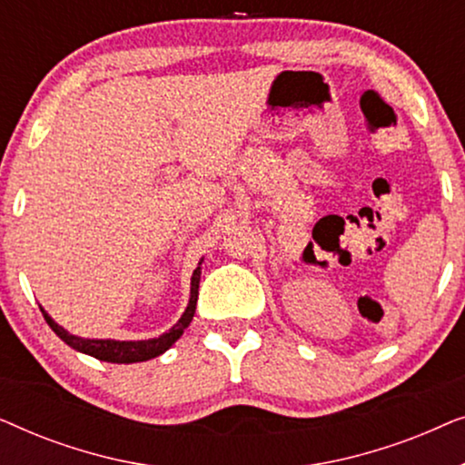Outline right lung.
I'll return each instance as SVG.
<instances>
[{
    "label": "right lung",
    "mask_w": 465,
    "mask_h": 465,
    "mask_svg": "<svg viewBox=\"0 0 465 465\" xmlns=\"http://www.w3.org/2000/svg\"><path fill=\"white\" fill-rule=\"evenodd\" d=\"M201 264L203 260L196 266L193 277H190V301H188V307L183 311L180 320L173 328H169L167 332H163L161 336H156V339H148V341H114V339H82V336H75L72 332H67L65 328L59 326L53 317H50L46 311L42 307V315L44 320L50 328H53V332L59 336V339L69 345L75 351L80 353H86V355H93V358H97L101 361H112V364H135V361H148L152 358H158V355H163L167 349L173 345V342L180 339L183 334V330L190 326V322H193L194 317V311H196V298H199V282H201Z\"/></svg>",
    "instance_id": "right-lung-1"
}]
</instances>
